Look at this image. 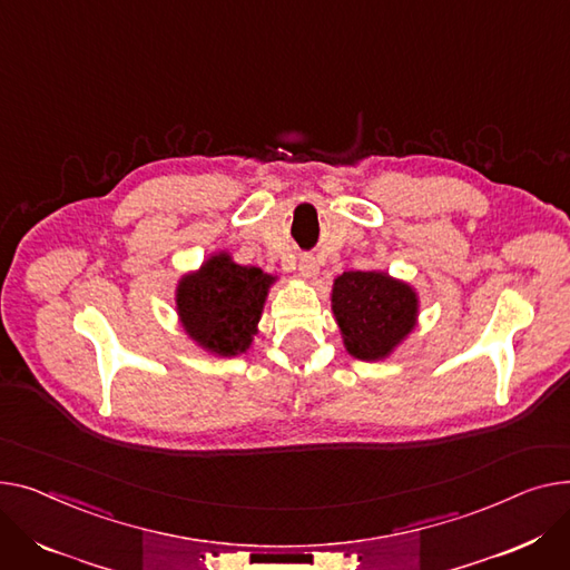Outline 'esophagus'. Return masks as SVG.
<instances>
[{"instance_id": "obj_1", "label": "esophagus", "mask_w": 570, "mask_h": 570, "mask_svg": "<svg viewBox=\"0 0 570 570\" xmlns=\"http://www.w3.org/2000/svg\"><path fill=\"white\" fill-rule=\"evenodd\" d=\"M298 272H301V276H304V278H315L317 272H320V266H317L315 257H313V255H304V257H301V259H298Z\"/></svg>"}]
</instances>
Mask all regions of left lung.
<instances>
[{
  "instance_id": "8db88e82",
  "label": "left lung",
  "mask_w": 570,
  "mask_h": 570,
  "mask_svg": "<svg viewBox=\"0 0 570 570\" xmlns=\"http://www.w3.org/2000/svg\"><path fill=\"white\" fill-rule=\"evenodd\" d=\"M336 315L345 347L363 361L384 358L416 320V294L405 283L377 272H345L333 283Z\"/></svg>"
}]
</instances>
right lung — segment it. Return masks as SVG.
<instances>
[{
  "label": "right lung",
  "mask_w": 570,
  "mask_h": 570,
  "mask_svg": "<svg viewBox=\"0 0 570 570\" xmlns=\"http://www.w3.org/2000/svg\"><path fill=\"white\" fill-rule=\"evenodd\" d=\"M272 283L274 276L234 264L225 253L212 257L177 289V308L188 336L220 356L244 352L255 336Z\"/></svg>",
  "instance_id": "obj_1"
}]
</instances>
